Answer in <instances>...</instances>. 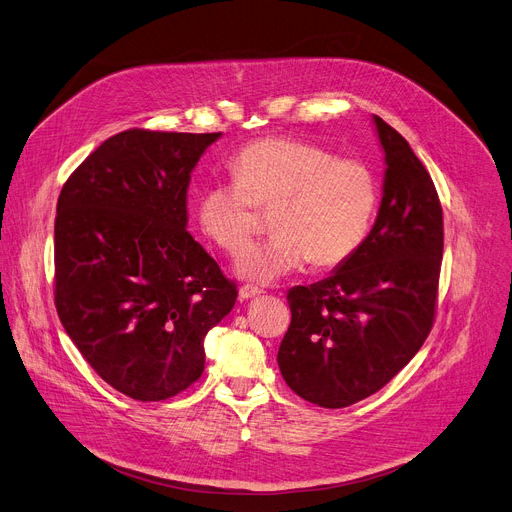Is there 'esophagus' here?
Here are the masks:
<instances>
[{
    "mask_svg": "<svg viewBox=\"0 0 512 512\" xmlns=\"http://www.w3.org/2000/svg\"><path fill=\"white\" fill-rule=\"evenodd\" d=\"M263 296V290L257 288V286H241V290H238V298L241 300H253V298H259Z\"/></svg>",
    "mask_w": 512,
    "mask_h": 512,
    "instance_id": "obj_1",
    "label": "esophagus"
}]
</instances>
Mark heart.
I'll use <instances>...</instances> for the list:
<instances>
[{
  "label": "heart",
  "mask_w": 512,
  "mask_h": 512,
  "mask_svg": "<svg viewBox=\"0 0 512 512\" xmlns=\"http://www.w3.org/2000/svg\"><path fill=\"white\" fill-rule=\"evenodd\" d=\"M232 175L203 189L197 220L220 249L238 255L258 231V210H277V236L244 250L236 263L247 282L274 284L311 261L321 269L344 265L372 228L379 189L358 158H335L313 142L269 135L234 156Z\"/></svg>",
  "instance_id": "heart-1"
}]
</instances>
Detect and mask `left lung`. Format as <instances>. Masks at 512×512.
Returning <instances> with one entry per match:
<instances>
[{"instance_id":"1","label":"left lung","mask_w":512,"mask_h":512,"mask_svg":"<svg viewBox=\"0 0 512 512\" xmlns=\"http://www.w3.org/2000/svg\"><path fill=\"white\" fill-rule=\"evenodd\" d=\"M385 150L381 210L360 251L317 284L288 292L278 364L286 385L327 410L383 389L434 325L445 232L428 170L374 115Z\"/></svg>"}]
</instances>
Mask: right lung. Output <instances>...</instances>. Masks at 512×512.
<instances>
[{
    "label": "right lung",
    "mask_w": 512,
    "mask_h": 512,
    "mask_svg": "<svg viewBox=\"0 0 512 512\" xmlns=\"http://www.w3.org/2000/svg\"><path fill=\"white\" fill-rule=\"evenodd\" d=\"M222 133L127 129L65 181L55 216V309L98 377L162 401L203 372V337L236 284L185 230L187 187Z\"/></svg>",
    "instance_id": "right-lung-1"
}]
</instances>
